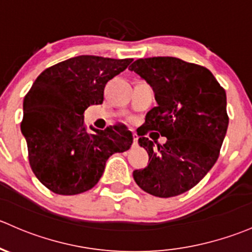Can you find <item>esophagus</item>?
Here are the masks:
<instances>
[{
    "instance_id": "obj_1",
    "label": "esophagus",
    "mask_w": 252,
    "mask_h": 252,
    "mask_svg": "<svg viewBox=\"0 0 252 252\" xmlns=\"http://www.w3.org/2000/svg\"><path fill=\"white\" fill-rule=\"evenodd\" d=\"M132 139H133V145H137L138 144V136H137V134H133V136H132Z\"/></svg>"
}]
</instances>
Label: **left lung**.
<instances>
[{
	"mask_svg": "<svg viewBox=\"0 0 252 252\" xmlns=\"http://www.w3.org/2000/svg\"><path fill=\"white\" fill-rule=\"evenodd\" d=\"M128 69L153 86L158 104L145 116L139 134L149 162L134 170V181L153 196H179L218 161L229 120L226 91L208 68L170 56L139 59ZM150 130L167 142L155 148L144 137Z\"/></svg>",
	"mask_w": 252,
	"mask_h": 252,
	"instance_id": "1",
	"label": "left lung"
}]
</instances>
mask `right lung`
I'll list each match as a JSON object with an SVG mask.
<instances>
[{"instance_id":"1","label":"right lung","mask_w":252,"mask_h":252,"mask_svg":"<svg viewBox=\"0 0 252 252\" xmlns=\"http://www.w3.org/2000/svg\"><path fill=\"white\" fill-rule=\"evenodd\" d=\"M133 59L82 55L44 69L24 98L21 132L29 162L40 183L54 193L73 196L91 190L104 172L105 161L132 144V133L116 123L89 133L84 112L103 103L108 82Z\"/></svg>"}]
</instances>
